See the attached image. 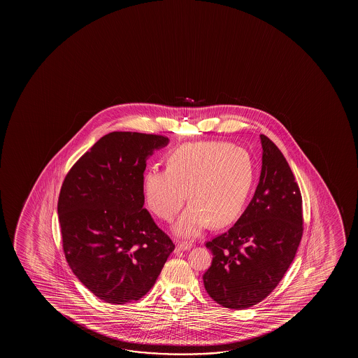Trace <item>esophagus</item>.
Returning a JSON list of instances; mask_svg holds the SVG:
<instances>
[{
    "label": "esophagus",
    "instance_id": "1",
    "mask_svg": "<svg viewBox=\"0 0 358 358\" xmlns=\"http://www.w3.org/2000/svg\"><path fill=\"white\" fill-rule=\"evenodd\" d=\"M191 243H187V242H182V243H178V245H176V250H180V252L191 250Z\"/></svg>",
    "mask_w": 358,
    "mask_h": 358
}]
</instances>
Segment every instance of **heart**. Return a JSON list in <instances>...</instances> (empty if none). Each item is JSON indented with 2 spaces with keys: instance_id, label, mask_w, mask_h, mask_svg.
I'll list each match as a JSON object with an SVG mask.
<instances>
[{
  "instance_id": "1",
  "label": "heart",
  "mask_w": 358,
  "mask_h": 358,
  "mask_svg": "<svg viewBox=\"0 0 358 358\" xmlns=\"http://www.w3.org/2000/svg\"><path fill=\"white\" fill-rule=\"evenodd\" d=\"M255 170L250 154L229 143H189L167 157V170H148L143 192L149 209L170 221L181 210L188 192L191 204L175 225L181 237L201 235L206 226L224 227L245 206Z\"/></svg>"
}]
</instances>
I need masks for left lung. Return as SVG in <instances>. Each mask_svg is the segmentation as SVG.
I'll list each match as a JSON object with an SVG mask.
<instances>
[{
    "label": "left lung",
    "instance_id": "8db88e82",
    "mask_svg": "<svg viewBox=\"0 0 358 358\" xmlns=\"http://www.w3.org/2000/svg\"><path fill=\"white\" fill-rule=\"evenodd\" d=\"M263 149L255 196L230 230L206 242L213 253L203 275L206 292L226 308H250L278 286L303 232L302 196L279 148L260 134Z\"/></svg>",
    "mask_w": 358,
    "mask_h": 358
}]
</instances>
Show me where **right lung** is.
I'll return each mask as SVG.
<instances>
[{
	"label": "right lung",
	"instance_id": "right-lung-1",
	"mask_svg": "<svg viewBox=\"0 0 358 358\" xmlns=\"http://www.w3.org/2000/svg\"><path fill=\"white\" fill-rule=\"evenodd\" d=\"M169 142L155 134L108 133L64 178L57 213L66 259L106 303L142 299L175 250L143 208L147 160Z\"/></svg>",
	"mask_w": 358,
	"mask_h": 358
}]
</instances>
